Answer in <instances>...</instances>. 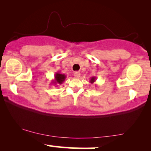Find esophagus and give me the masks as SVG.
<instances>
[{
	"label": "esophagus",
	"instance_id": "esophagus-1",
	"mask_svg": "<svg viewBox=\"0 0 151 151\" xmlns=\"http://www.w3.org/2000/svg\"><path fill=\"white\" fill-rule=\"evenodd\" d=\"M80 75H81V74H80L79 72H74V76L75 78H79L80 77Z\"/></svg>",
	"mask_w": 151,
	"mask_h": 151
}]
</instances>
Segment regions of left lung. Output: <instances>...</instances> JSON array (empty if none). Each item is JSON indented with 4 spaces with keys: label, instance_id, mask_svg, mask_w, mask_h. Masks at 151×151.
Here are the masks:
<instances>
[{
    "label": "left lung",
    "instance_id": "obj_1",
    "mask_svg": "<svg viewBox=\"0 0 151 151\" xmlns=\"http://www.w3.org/2000/svg\"><path fill=\"white\" fill-rule=\"evenodd\" d=\"M96 78L95 77H92L91 79H90V82L91 83H93L96 81Z\"/></svg>",
    "mask_w": 151,
    "mask_h": 151
}]
</instances>
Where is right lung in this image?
Wrapping results in <instances>:
<instances>
[{
    "mask_svg": "<svg viewBox=\"0 0 151 151\" xmlns=\"http://www.w3.org/2000/svg\"><path fill=\"white\" fill-rule=\"evenodd\" d=\"M65 79V74H61L59 71H58L57 73L55 74V79L52 80L51 83L56 86H57V84H60V85H61V84L63 83Z\"/></svg>",
    "mask_w": 151,
    "mask_h": 151,
    "instance_id": "add662e5",
    "label": "right lung"
}]
</instances>
